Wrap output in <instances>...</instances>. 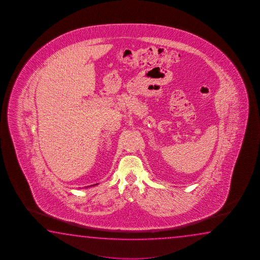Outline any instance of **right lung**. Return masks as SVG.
<instances>
[{
  "mask_svg": "<svg viewBox=\"0 0 260 260\" xmlns=\"http://www.w3.org/2000/svg\"><path fill=\"white\" fill-rule=\"evenodd\" d=\"M90 186H92V185H90Z\"/></svg>",
  "mask_w": 260,
  "mask_h": 260,
  "instance_id": "add662e5",
  "label": "right lung"
}]
</instances>
